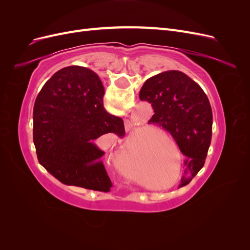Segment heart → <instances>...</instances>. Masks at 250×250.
<instances>
[{
    "label": "heart",
    "mask_w": 250,
    "mask_h": 250,
    "mask_svg": "<svg viewBox=\"0 0 250 250\" xmlns=\"http://www.w3.org/2000/svg\"><path fill=\"white\" fill-rule=\"evenodd\" d=\"M138 140L132 135L129 144L121 149L113 156V165L116 169L126 178L138 183L139 181V155L137 153Z\"/></svg>",
    "instance_id": "heart-1"
}]
</instances>
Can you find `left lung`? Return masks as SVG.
I'll use <instances>...</instances> for the list:
<instances>
[{
    "label": "left lung",
    "instance_id": "left-lung-1",
    "mask_svg": "<svg viewBox=\"0 0 250 250\" xmlns=\"http://www.w3.org/2000/svg\"><path fill=\"white\" fill-rule=\"evenodd\" d=\"M140 99L154 109L148 123L169 131L187 156L179 186L188 185L203 167L210 145L213 113L208 96L183 72L167 71L145 81Z\"/></svg>",
    "mask_w": 250,
    "mask_h": 250
}]
</instances>
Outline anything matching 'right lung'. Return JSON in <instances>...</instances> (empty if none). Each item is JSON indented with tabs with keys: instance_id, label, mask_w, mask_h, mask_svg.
<instances>
[{
	"instance_id": "1",
	"label": "right lung",
	"mask_w": 250,
	"mask_h": 250,
	"mask_svg": "<svg viewBox=\"0 0 250 250\" xmlns=\"http://www.w3.org/2000/svg\"><path fill=\"white\" fill-rule=\"evenodd\" d=\"M104 86L84 66L71 65L44 83L33 109V141L40 164L60 183L109 192L112 184L104 154L95 144L101 135H124L123 120L103 107Z\"/></svg>"
}]
</instances>
